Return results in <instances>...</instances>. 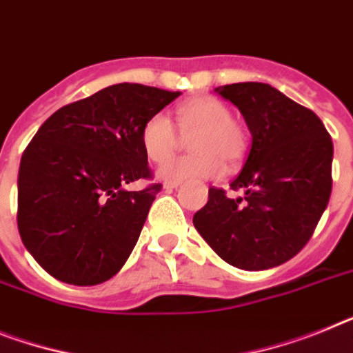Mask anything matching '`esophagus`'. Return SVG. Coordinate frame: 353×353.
I'll list each match as a JSON object with an SVG mask.
<instances>
[{"mask_svg":"<svg viewBox=\"0 0 353 353\" xmlns=\"http://www.w3.org/2000/svg\"><path fill=\"white\" fill-rule=\"evenodd\" d=\"M179 185H180V182H165L164 189H168V191H170V189H176Z\"/></svg>","mask_w":353,"mask_h":353,"instance_id":"esophagus-1","label":"esophagus"}]
</instances>
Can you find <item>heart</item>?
<instances>
[{"label":"heart","instance_id":"1","mask_svg":"<svg viewBox=\"0 0 353 353\" xmlns=\"http://www.w3.org/2000/svg\"><path fill=\"white\" fill-rule=\"evenodd\" d=\"M176 125L185 137H193L189 146L194 155L182 157L164 164L159 171L162 180L180 182L185 179H212L227 168L243 162L248 150V132L221 99L198 96L176 108ZM178 130V131H179ZM164 112H157L141 128V146L152 162L168 161L180 144V134Z\"/></svg>","mask_w":353,"mask_h":353}]
</instances>
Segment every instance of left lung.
Wrapping results in <instances>:
<instances>
[{
    "mask_svg": "<svg viewBox=\"0 0 353 353\" xmlns=\"http://www.w3.org/2000/svg\"><path fill=\"white\" fill-rule=\"evenodd\" d=\"M245 117L252 148L230 183L243 196L210 188L192 223L232 266L261 271L280 266L307 245L332 191L334 146L312 110L275 87L243 82L216 89Z\"/></svg>",
    "mask_w": 353,
    "mask_h": 353,
    "instance_id": "obj_1",
    "label": "left lung"
}]
</instances>
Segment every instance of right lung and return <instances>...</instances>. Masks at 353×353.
Segmentation results:
<instances>
[{
	"mask_svg": "<svg viewBox=\"0 0 353 353\" xmlns=\"http://www.w3.org/2000/svg\"><path fill=\"white\" fill-rule=\"evenodd\" d=\"M180 92L116 83L51 114L21 157L17 228L51 276L73 285L112 279L130 257L161 183L141 128Z\"/></svg>",
	"mask_w": 353,
	"mask_h": 353,
	"instance_id": "1",
	"label": "right lung"
}]
</instances>
